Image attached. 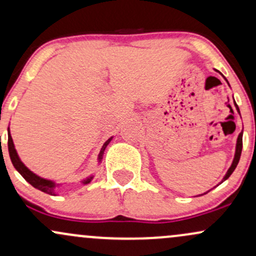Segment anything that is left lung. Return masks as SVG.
I'll return each instance as SVG.
<instances>
[{
  "label": "left lung",
  "mask_w": 256,
  "mask_h": 256,
  "mask_svg": "<svg viewBox=\"0 0 256 256\" xmlns=\"http://www.w3.org/2000/svg\"><path fill=\"white\" fill-rule=\"evenodd\" d=\"M225 80L228 82V79L225 78ZM234 107H236L237 112H238V113H240V108H238V106H237L236 102H234ZM242 137H243V131L240 132V134H238V138H237L236 152H234V161H232V165L230 166V168L228 170V172H226L225 177L222 178V182L226 180V179H228V177H230V176L232 174V172L234 171V168H236L237 165H238V161H240V152H242V146H243V142H242ZM208 192H210V190H208ZM207 192H204V194H207ZM204 194H202V195H204Z\"/></svg>",
  "instance_id": "1"
}]
</instances>
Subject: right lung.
Segmentation results:
<instances>
[{"label": "right lung", "mask_w": 256, "mask_h": 256, "mask_svg": "<svg viewBox=\"0 0 256 256\" xmlns=\"http://www.w3.org/2000/svg\"><path fill=\"white\" fill-rule=\"evenodd\" d=\"M112 138L113 137H110V140L104 143V146L101 148V152H100V154H98V162H101L102 158H104V152L106 146L110 144ZM8 152H10L12 164H13V166L16 167V171L25 178L26 182H28L32 186L36 188V189H38V190H40V192L49 194V195H55V189H56L60 184H55L52 180H48V179L40 178V176L34 174V172L30 171V170H28V167H26L24 164L22 162V160H20L19 155H18V152L16 150V146H14L13 140H12L10 128H8ZM92 178H94V176H90V177H88L86 179H84V180H82V183L89 184Z\"/></svg>", "instance_id": "right-lung-1"}]
</instances>
